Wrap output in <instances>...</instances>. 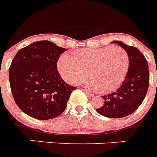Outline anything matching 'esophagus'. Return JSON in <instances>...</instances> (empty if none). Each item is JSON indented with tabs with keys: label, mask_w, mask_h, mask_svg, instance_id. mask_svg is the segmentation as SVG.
<instances>
[{
	"label": "esophagus",
	"mask_w": 157,
	"mask_h": 157,
	"mask_svg": "<svg viewBox=\"0 0 157 157\" xmlns=\"http://www.w3.org/2000/svg\"><path fill=\"white\" fill-rule=\"evenodd\" d=\"M84 92H85V93H86L87 95H88V96H89V97H93V96H94V94L91 93V92H88V91H86V90H84Z\"/></svg>",
	"instance_id": "1"
}]
</instances>
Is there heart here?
I'll use <instances>...</instances> for the list:
<instances>
[{"instance_id": "1", "label": "heart", "mask_w": 157, "mask_h": 157, "mask_svg": "<svg viewBox=\"0 0 157 157\" xmlns=\"http://www.w3.org/2000/svg\"><path fill=\"white\" fill-rule=\"evenodd\" d=\"M60 74L67 82L75 84L88 77L86 87L109 93L116 90L125 80L129 69L127 52L119 46L83 49L74 56L64 54L58 62Z\"/></svg>"}]
</instances>
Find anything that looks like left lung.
<instances>
[{"label": "left lung", "mask_w": 157, "mask_h": 157, "mask_svg": "<svg viewBox=\"0 0 157 157\" xmlns=\"http://www.w3.org/2000/svg\"><path fill=\"white\" fill-rule=\"evenodd\" d=\"M112 43H117L127 52L129 69L116 92L102 96L104 103L96 111L107 118H118L131 114L141 104L149 85V72L148 62L138 49L120 41Z\"/></svg>", "instance_id": "obj_1"}]
</instances>
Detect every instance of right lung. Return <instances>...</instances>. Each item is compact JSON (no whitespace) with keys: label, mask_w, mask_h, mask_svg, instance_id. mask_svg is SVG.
<instances>
[{"label":"right lung","mask_w":157,"mask_h":157,"mask_svg":"<svg viewBox=\"0 0 157 157\" xmlns=\"http://www.w3.org/2000/svg\"><path fill=\"white\" fill-rule=\"evenodd\" d=\"M65 51L50 41H38L19 50L9 67L13 98L23 112L39 120L62 114L77 87L69 85L57 69Z\"/></svg>","instance_id":"1"}]
</instances>
